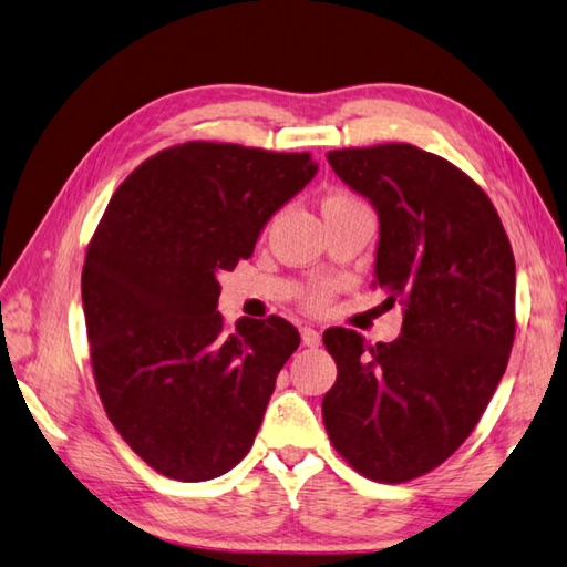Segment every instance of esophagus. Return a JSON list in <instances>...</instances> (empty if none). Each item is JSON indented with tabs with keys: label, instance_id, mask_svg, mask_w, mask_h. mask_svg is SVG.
<instances>
[{
	"label": "esophagus",
	"instance_id": "esophagus-1",
	"mask_svg": "<svg viewBox=\"0 0 567 567\" xmlns=\"http://www.w3.org/2000/svg\"><path fill=\"white\" fill-rule=\"evenodd\" d=\"M302 342L307 347H319V342H322V334H319L315 327H302Z\"/></svg>",
	"mask_w": 567,
	"mask_h": 567
}]
</instances>
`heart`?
I'll return each mask as SVG.
<instances>
[{
    "mask_svg": "<svg viewBox=\"0 0 567 567\" xmlns=\"http://www.w3.org/2000/svg\"><path fill=\"white\" fill-rule=\"evenodd\" d=\"M324 203H357V200L349 198V195H344V193H334V195H329V198H327ZM327 297H329V290H327V287H322V290H317V292L312 295V305H315V307L324 305Z\"/></svg>",
    "mask_w": 567,
    "mask_h": 567,
    "instance_id": "heart-1",
    "label": "heart"
}]
</instances>
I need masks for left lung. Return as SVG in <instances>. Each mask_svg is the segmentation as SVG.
Instances as JSON below:
<instances>
[{"instance_id": "1", "label": "left lung", "mask_w": 567, "mask_h": 567, "mask_svg": "<svg viewBox=\"0 0 567 567\" xmlns=\"http://www.w3.org/2000/svg\"><path fill=\"white\" fill-rule=\"evenodd\" d=\"M379 218L377 285L401 305L394 342L329 327L337 382L322 399L334 449L367 478L444 463L496 391L516 334V260L488 195L409 143L327 153Z\"/></svg>"}]
</instances>
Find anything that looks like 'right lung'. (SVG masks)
Instances as JSON below:
<instances>
[{"label": "right lung", "mask_w": 567, "mask_h": 567, "mask_svg": "<svg viewBox=\"0 0 567 567\" xmlns=\"http://www.w3.org/2000/svg\"><path fill=\"white\" fill-rule=\"evenodd\" d=\"M310 153L193 141L113 193L81 272L99 396L158 473L210 481L248 454L300 332L282 317L218 312L220 272L315 178Z\"/></svg>", "instance_id": "right-lung-1"}]
</instances>
